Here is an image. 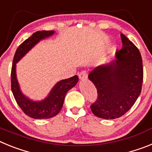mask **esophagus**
Instances as JSON below:
<instances>
[{"label": "esophagus", "mask_w": 152, "mask_h": 152, "mask_svg": "<svg viewBox=\"0 0 152 152\" xmlns=\"http://www.w3.org/2000/svg\"><path fill=\"white\" fill-rule=\"evenodd\" d=\"M79 78L80 80H84L87 79V73L86 71H82L79 73Z\"/></svg>", "instance_id": "esophagus-1"}]
</instances>
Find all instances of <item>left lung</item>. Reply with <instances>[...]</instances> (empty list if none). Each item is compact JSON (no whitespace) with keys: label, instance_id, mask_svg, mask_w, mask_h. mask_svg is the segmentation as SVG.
I'll use <instances>...</instances> for the list:
<instances>
[{"label":"left lung","instance_id":"1","mask_svg":"<svg viewBox=\"0 0 152 152\" xmlns=\"http://www.w3.org/2000/svg\"><path fill=\"white\" fill-rule=\"evenodd\" d=\"M122 48L115 52V59L93 69L89 80L94 84L98 98L91 105L99 118H119L132 107L142 91V59L138 49L121 34Z\"/></svg>","mask_w":152,"mask_h":152}]
</instances>
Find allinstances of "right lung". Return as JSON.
Segmentation results:
<instances>
[{
  "mask_svg": "<svg viewBox=\"0 0 152 152\" xmlns=\"http://www.w3.org/2000/svg\"><path fill=\"white\" fill-rule=\"evenodd\" d=\"M54 30H43L34 33L32 36L20 45L14 54L11 69V90L17 103L27 115L35 119L50 118L60 113L64 102L65 96L79 81L77 76L57 82L44 99L34 101L23 94L17 78V63L37 44L40 40L53 36Z\"/></svg>",
  "mask_w": 152,
  "mask_h": 152,
  "instance_id": "1",
  "label": "right lung"
}]
</instances>
